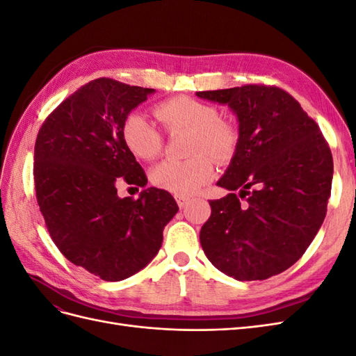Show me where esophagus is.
I'll use <instances>...</instances> for the list:
<instances>
[{"mask_svg": "<svg viewBox=\"0 0 356 356\" xmlns=\"http://www.w3.org/2000/svg\"><path fill=\"white\" fill-rule=\"evenodd\" d=\"M175 200H177V203H178V207L182 209V208H186L187 204H188V202H190V199L188 197H186V196H177L175 197Z\"/></svg>", "mask_w": 356, "mask_h": 356, "instance_id": "esophagus-1", "label": "esophagus"}]
</instances>
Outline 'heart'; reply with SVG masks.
Masks as SVG:
<instances>
[{
  "label": "heart",
  "mask_w": 356,
  "mask_h": 356,
  "mask_svg": "<svg viewBox=\"0 0 356 356\" xmlns=\"http://www.w3.org/2000/svg\"><path fill=\"white\" fill-rule=\"evenodd\" d=\"M156 115L170 135L188 132L187 160H165L152 170V182L177 196H190L213 177L212 157L230 161L241 143V131L230 118L220 117L212 104L178 95L160 102ZM126 148L139 160L156 159L163 147V138L143 113H129L122 124Z\"/></svg>",
  "instance_id": "1"
}]
</instances>
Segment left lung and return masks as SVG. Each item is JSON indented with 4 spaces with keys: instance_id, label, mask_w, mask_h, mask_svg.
I'll list each match as a JSON object with an SVG mask.
<instances>
[{
    "instance_id": "obj_1",
    "label": "left lung",
    "mask_w": 356,
    "mask_h": 356,
    "mask_svg": "<svg viewBox=\"0 0 356 356\" xmlns=\"http://www.w3.org/2000/svg\"><path fill=\"white\" fill-rule=\"evenodd\" d=\"M196 95L229 104L241 131L238 152L217 182L232 193L209 202L203 251L239 281L272 277L300 260L324 222L332 181L328 143L298 101L277 86Z\"/></svg>"
}]
</instances>
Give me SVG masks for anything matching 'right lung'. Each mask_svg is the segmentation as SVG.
Listing matches in <instances>:
<instances>
[{
  "label": "right lung",
  "instance_id": "right-lung-1",
  "mask_svg": "<svg viewBox=\"0 0 356 356\" xmlns=\"http://www.w3.org/2000/svg\"><path fill=\"white\" fill-rule=\"evenodd\" d=\"M152 92L92 80L60 102L37 135L35 196L50 238L67 260L102 281H122L152 261L178 212L175 199L160 188H147L139 199L117 195L122 182L147 184L122 124Z\"/></svg>",
  "mask_w": 356,
  "mask_h": 356
}]
</instances>
